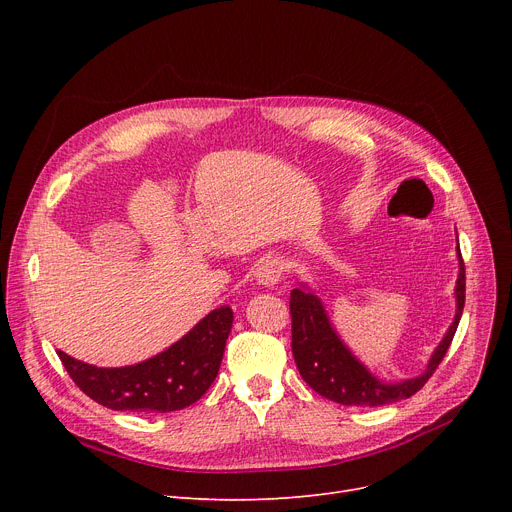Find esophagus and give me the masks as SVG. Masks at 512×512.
<instances>
[{
  "instance_id": "34e87169",
  "label": "esophagus",
  "mask_w": 512,
  "mask_h": 512,
  "mask_svg": "<svg viewBox=\"0 0 512 512\" xmlns=\"http://www.w3.org/2000/svg\"><path fill=\"white\" fill-rule=\"evenodd\" d=\"M282 272H284V265H282L278 259L267 257V259H263V261L257 265L255 276H257V280H259V284H263V286H274V284L280 282Z\"/></svg>"
}]
</instances>
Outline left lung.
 I'll use <instances>...</instances> for the list:
<instances>
[{
	"label": "left lung",
	"mask_w": 512,
	"mask_h": 512,
	"mask_svg": "<svg viewBox=\"0 0 512 512\" xmlns=\"http://www.w3.org/2000/svg\"><path fill=\"white\" fill-rule=\"evenodd\" d=\"M459 255V280H456V315L446 336L438 344L427 369L411 380L386 384L359 363V359L348 351L336 330L330 324V317L321 305L317 294L303 288L290 292V315H292V357L297 363L301 378L324 398L338 402L344 407H382L392 402L411 398L419 392L432 373L442 363L448 346L454 338L456 328L465 307V263L461 247Z\"/></svg>",
	"instance_id": "8db88e82"
}]
</instances>
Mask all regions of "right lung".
<instances>
[{
    "instance_id": "add662e5",
    "label": "right lung",
    "mask_w": 512,
    "mask_h": 512,
    "mask_svg": "<svg viewBox=\"0 0 512 512\" xmlns=\"http://www.w3.org/2000/svg\"><path fill=\"white\" fill-rule=\"evenodd\" d=\"M232 309L218 307L164 353L126 367H95L58 351L72 382L112 411L172 413L191 407L220 371Z\"/></svg>"
}]
</instances>
